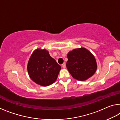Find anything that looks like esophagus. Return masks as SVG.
Masks as SVG:
<instances>
[{"mask_svg": "<svg viewBox=\"0 0 120 120\" xmlns=\"http://www.w3.org/2000/svg\"><path fill=\"white\" fill-rule=\"evenodd\" d=\"M62 67H63V68H66V64H63L62 65Z\"/></svg>", "mask_w": 120, "mask_h": 120, "instance_id": "1", "label": "esophagus"}]
</instances>
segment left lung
<instances>
[{"instance_id": "1", "label": "left lung", "mask_w": 120, "mask_h": 120, "mask_svg": "<svg viewBox=\"0 0 120 120\" xmlns=\"http://www.w3.org/2000/svg\"><path fill=\"white\" fill-rule=\"evenodd\" d=\"M67 69L74 79L83 81L94 75L97 68L94 56L84 47L74 49L67 54Z\"/></svg>"}]
</instances>
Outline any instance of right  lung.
<instances>
[{
  "label": "right lung",
  "mask_w": 120,
  "mask_h": 120,
  "mask_svg": "<svg viewBox=\"0 0 120 120\" xmlns=\"http://www.w3.org/2000/svg\"><path fill=\"white\" fill-rule=\"evenodd\" d=\"M61 66L46 49H37L30 56L27 70L30 79L36 84L47 86L56 80Z\"/></svg>",
  "instance_id": "add662e5"
}]
</instances>
